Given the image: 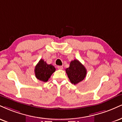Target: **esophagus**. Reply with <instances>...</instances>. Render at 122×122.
Returning <instances> with one entry per match:
<instances>
[{
    "mask_svg": "<svg viewBox=\"0 0 122 122\" xmlns=\"http://www.w3.org/2000/svg\"><path fill=\"white\" fill-rule=\"evenodd\" d=\"M57 68H58V69L62 70L63 69V66H57Z\"/></svg>",
    "mask_w": 122,
    "mask_h": 122,
    "instance_id": "34e87169",
    "label": "esophagus"
}]
</instances>
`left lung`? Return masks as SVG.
<instances>
[{"label":"left lung","mask_w":122,"mask_h":122,"mask_svg":"<svg viewBox=\"0 0 122 122\" xmlns=\"http://www.w3.org/2000/svg\"><path fill=\"white\" fill-rule=\"evenodd\" d=\"M66 73L71 83L76 85L84 80L87 71L78 60H74L71 61L69 67L66 69Z\"/></svg>","instance_id":"8db88e82"}]
</instances>
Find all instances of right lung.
Listing matches in <instances>:
<instances>
[{"label":"right lung","mask_w":122,"mask_h":122,"mask_svg":"<svg viewBox=\"0 0 122 122\" xmlns=\"http://www.w3.org/2000/svg\"><path fill=\"white\" fill-rule=\"evenodd\" d=\"M56 71L55 67L51 64H47L45 61L41 59L35 69L36 77L42 82H47L52 74Z\"/></svg>","instance_id":"obj_1"}]
</instances>
